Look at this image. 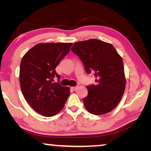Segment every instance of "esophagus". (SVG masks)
I'll return each mask as SVG.
<instances>
[{"label": "esophagus", "mask_w": 151, "mask_h": 151, "mask_svg": "<svg viewBox=\"0 0 151 151\" xmlns=\"http://www.w3.org/2000/svg\"><path fill=\"white\" fill-rule=\"evenodd\" d=\"M78 88V86H73V87H72V89H73L74 91H76V89H77Z\"/></svg>", "instance_id": "34e87169"}]
</instances>
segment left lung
<instances>
[{
    "mask_svg": "<svg viewBox=\"0 0 151 151\" xmlns=\"http://www.w3.org/2000/svg\"><path fill=\"white\" fill-rule=\"evenodd\" d=\"M71 50L80 58L86 72L94 73L96 78V85L86 86V109L95 115L111 112L121 101L126 86L121 56L111 44L98 39L76 42Z\"/></svg>",
    "mask_w": 151,
    "mask_h": 151,
    "instance_id": "8db88e82",
    "label": "left lung"
}]
</instances>
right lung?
Returning a JSON list of instances; mask_svg holds the SVG:
<instances>
[{
    "label": "right lung",
    "mask_w": 151,
    "mask_h": 151,
    "mask_svg": "<svg viewBox=\"0 0 151 151\" xmlns=\"http://www.w3.org/2000/svg\"><path fill=\"white\" fill-rule=\"evenodd\" d=\"M72 45L70 42L39 43L22 58L19 76L21 91L28 103L42 116L58 113L69 96L70 88L54 83V78H60L55 68Z\"/></svg>",
    "instance_id": "1"
}]
</instances>
